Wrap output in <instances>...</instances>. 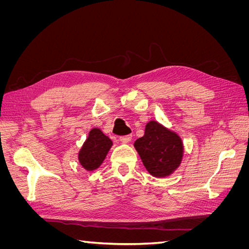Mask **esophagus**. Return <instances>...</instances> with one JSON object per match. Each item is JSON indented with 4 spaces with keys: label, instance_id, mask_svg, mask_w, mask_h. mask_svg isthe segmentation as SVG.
I'll list each match as a JSON object with an SVG mask.
<instances>
[{
    "label": "esophagus",
    "instance_id": "obj_1",
    "mask_svg": "<svg viewBox=\"0 0 249 249\" xmlns=\"http://www.w3.org/2000/svg\"><path fill=\"white\" fill-rule=\"evenodd\" d=\"M119 140L122 141L123 143H129L132 140V136H131V135H126V136H122V137H119Z\"/></svg>",
    "mask_w": 249,
    "mask_h": 249
}]
</instances>
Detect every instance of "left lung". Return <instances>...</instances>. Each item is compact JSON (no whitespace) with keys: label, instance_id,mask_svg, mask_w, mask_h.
I'll list each match as a JSON object with an SVG mask.
<instances>
[{"label":"left lung","instance_id":"obj_1","mask_svg":"<svg viewBox=\"0 0 249 249\" xmlns=\"http://www.w3.org/2000/svg\"><path fill=\"white\" fill-rule=\"evenodd\" d=\"M134 146L145 168L156 178H164L175 171L183 158V143L176 133L157 122H149L143 137Z\"/></svg>","mask_w":249,"mask_h":249}]
</instances>
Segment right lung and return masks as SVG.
<instances>
[{"label": "right lung", "mask_w": 249, "mask_h": 249, "mask_svg": "<svg viewBox=\"0 0 249 249\" xmlns=\"http://www.w3.org/2000/svg\"><path fill=\"white\" fill-rule=\"evenodd\" d=\"M112 141L101 130L92 129L79 153V161L86 170H94L106 158Z\"/></svg>", "instance_id": "right-lung-1"}]
</instances>
